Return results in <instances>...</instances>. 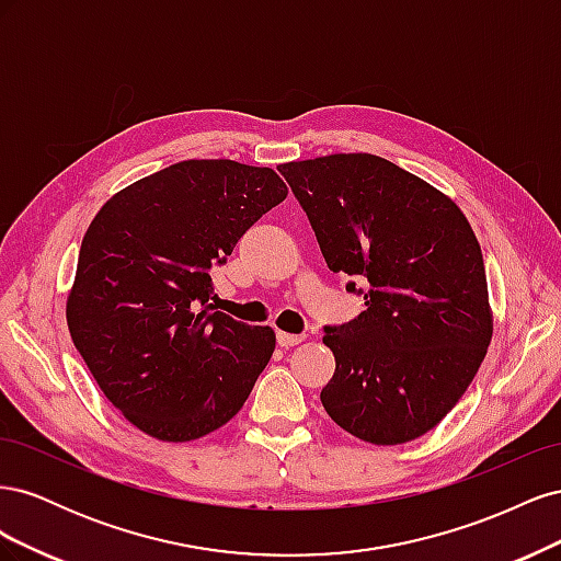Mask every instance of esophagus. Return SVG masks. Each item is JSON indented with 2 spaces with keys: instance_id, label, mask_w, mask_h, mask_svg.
<instances>
[{
  "instance_id": "esophagus-1",
  "label": "esophagus",
  "mask_w": 561,
  "mask_h": 561,
  "mask_svg": "<svg viewBox=\"0 0 561 561\" xmlns=\"http://www.w3.org/2000/svg\"><path fill=\"white\" fill-rule=\"evenodd\" d=\"M304 339H307V334H290V332H278V334H276V342H278V346H283V348L297 346V344L304 342Z\"/></svg>"
}]
</instances>
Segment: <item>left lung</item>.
Listing matches in <instances>:
<instances>
[{
	"mask_svg": "<svg viewBox=\"0 0 561 561\" xmlns=\"http://www.w3.org/2000/svg\"><path fill=\"white\" fill-rule=\"evenodd\" d=\"M278 171L330 271L351 276L346 290L367 307L325 328L336 369L320 390L322 407L371 445L421 437L461 400L494 332L482 250L466 215L375 154H330Z\"/></svg>",
	"mask_w": 561,
	"mask_h": 561,
	"instance_id": "left-lung-1",
	"label": "left lung"
}]
</instances>
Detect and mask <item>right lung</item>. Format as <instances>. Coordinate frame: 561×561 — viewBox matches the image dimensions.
Here are the masks:
<instances>
[{"label": "right lung", "instance_id": "1", "mask_svg": "<svg viewBox=\"0 0 561 561\" xmlns=\"http://www.w3.org/2000/svg\"><path fill=\"white\" fill-rule=\"evenodd\" d=\"M287 196L271 168L192 159L114 194L83 236L67 328L135 428L190 443L239 414L276 348L213 311V264Z\"/></svg>", "mask_w": 561, "mask_h": 561}]
</instances>
